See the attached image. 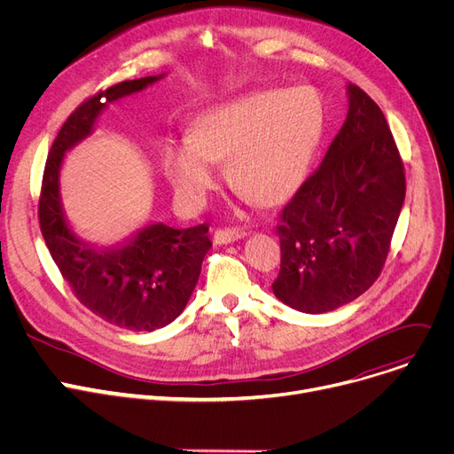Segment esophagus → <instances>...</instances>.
I'll use <instances>...</instances> for the list:
<instances>
[{
    "instance_id": "34e87169",
    "label": "esophagus",
    "mask_w": 454,
    "mask_h": 454,
    "mask_svg": "<svg viewBox=\"0 0 454 454\" xmlns=\"http://www.w3.org/2000/svg\"><path fill=\"white\" fill-rule=\"evenodd\" d=\"M244 236H247V232L242 231V229H238V227H220V229L215 231V236H212V238H215V244L223 246V244L234 242V239L244 238Z\"/></svg>"
}]
</instances>
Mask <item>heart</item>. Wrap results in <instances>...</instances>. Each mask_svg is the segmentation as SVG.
<instances>
[{
    "instance_id": "1",
    "label": "heart",
    "mask_w": 454,
    "mask_h": 454,
    "mask_svg": "<svg viewBox=\"0 0 454 454\" xmlns=\"http://www.w3.org/2000/svg\"><path fill=\"white\" fill-rule=\"evenodd\" d=\"M323 126L325 106L313 90L254 91L201 115L191 143L170 141L165 174L177 200L198 208L218 186L215 163L227 161L236 191L277 205L297 191Z\"/></svg>"
}]
</instances>
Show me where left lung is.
Masks as SVG:
<instances>
[{
    "instance_id": "obj_1",
    "label": "left lung",
    "mask_w": 454,
    "mask_h": 454,
    "mask_svg": "<svg viewBox=\"0 0 454 454\" xmlns=\"http://www.w3.org/2000/svg\"><path fill=\"white\" fill-rule=\"evenodd\" d=\"M348 115L323 163L278 215L273 293L304 313L348 304L387 262L405 200V167L380 106L348 86Z\"/></svg>"
}]
</instances>
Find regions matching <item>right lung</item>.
I'll return each mask as SVG.
<instances>
[{
  "mask_svg": "<svg viewBox=\"0 0 454 454\" xmlns=\"http://www.w3.org/2000/svg\"><path fill=\"white\" fill-rule=\"evenodd\" d=\"M159 76L124 80L86 98L67 117L49 150L38 201L40 231L78 302L114 326L153 332L170 325L189 302L212 247L208 225L174 229L155 223L117 249H95L69 231L59 194L64 153L84 139L106 102L145 90Z\"/></svg>",
  "mask_w": 454,
  "mask_h": 454,
  "instance_id": "add662e5",
  "label": "right lung"
}]
</instances>
